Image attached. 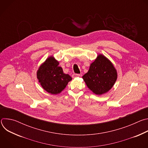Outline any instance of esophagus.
<instances>
[{
  "mask_svg": "<svg viewBox=\"0 0 148 148\" xmlns=\"http://www.w3.org/2000/svg\"><path fill=\"white\" fill-rule=\"evenodd\" d=\"M79 76H80V74H73V75H72V77H73V78H76V77H79Z\"/></svg>",
  "mask_w": 148,
  "mask_h": 148,
  "instance_id": "obj_1",
  "label": "esophagus"
}]
</instances>
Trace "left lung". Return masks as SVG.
Wrapping results in <instances>:
<instances>
[{"label": "left lung", "mask_w": 148, "mask_h": 148, "mask_svg": "<svg viewBox=\"0 0 148 148\" xmlns=\"http://www.w3.org/2000/svg\"><path fill=\"white\" fill-rule=\"evenodd\" d=\"M82 78L90 90L100 95L107 92L114 86L117 79V72L106 57L99 54Z\"/></svg>", "instance_id": "obj_1"}]
</instances>
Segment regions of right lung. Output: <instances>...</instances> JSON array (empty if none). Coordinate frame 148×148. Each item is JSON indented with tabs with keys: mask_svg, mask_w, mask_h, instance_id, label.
<instances>
[{
	"mask_svg": "<svg viewBox=\"0 0 148 148\" xmlns=\"http://www.w3.org/2000/svg\"><path fill=\"white\" fill-rule=\"evenodd\" d=\"M58 65V61L54 57L50 56L37 71V78L41 87L53 95L60 94L72 79L69 74L63 73L62 69Z\"/></svg>",
	"mask_w": 148,
	"mask_h": 148,
	"instance_id": "obj_1",
	"label": "right lung"
}]
</instances>
